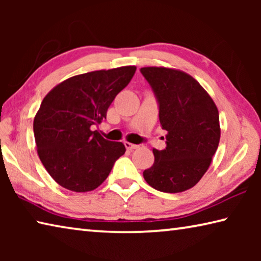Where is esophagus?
<instances>
[{"mask_svg":"<svg viewBox=\"0 0 261 261\" xmlns=\"http://www.w3.org/2000/svg\"><path fill=\"white\" fill-rule=\"evenodd\" d=\"M126 149H129V151H134L136 148H139V145H136V144H131L129 141H125L124 143Z\"/></svg>","mask_w":261,"mask_h":261,"instance_id":"obj_1","label":"esophagus"}]
</instances>
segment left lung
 Returning a JSON list of instances; mask_svg holds the SVG:
<instances>
[{
	"label": "left lung",
	"mask_w": 261,
	"mask_h": 261,
	"mask_svg": "<svg viewBox=\"0 0 261 261\" xmlns=\"http://www.w3.org/2000/svg\"><path fill=\"white\" fill-rule=\"evenodd\" d=\"M143 76L159 102L167 147L153 148L154 163L144 171L148 185L167 193L193 188L208 169L219 146V110L211 95L189 73L166 67H145Z\"/></svg>",
	"instance_id": "left-lung-1"
}]
</instances>
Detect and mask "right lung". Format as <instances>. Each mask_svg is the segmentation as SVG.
I'll use <instances>...</instances> for the list:
<instances>
[{
    "label": "right lung",
    "mask_w": 261,
    "mask_h": 261,
    "mask_svg": "<svg viewBox=\"0 0 261 261\" xmlns=\"http://www.w3.org/2000/svg\"><path fill=\"white\" fill-rule=\"evenodd\" d=\"M135 65L98 70L65 79L43 98L33 131L38 155L62 188L88 192L100 187L115 161L125 153L121 141L105 139L92 125L130 83Z\"/></svg>",
    "instance_id": "add662e5"
}]
</instances>
